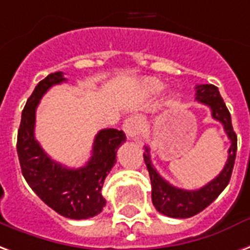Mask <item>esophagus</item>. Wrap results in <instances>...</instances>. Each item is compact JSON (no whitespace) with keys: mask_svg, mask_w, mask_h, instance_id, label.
<instances>
[{"mask_svg":"<svg viewBox=\"0 0 250 250\" xmlns=\"http://www.w3.org/2000/svg\"><path fill=\"white\" fill-rule=\"evenodd\" d=\"M142 120H140L139 116L136 115H131L128 116L127 119L125 120V125H123V130L127 134L128 138L131 139H135L138 138L142 132Z\"/></svg>","mask_w":250,"mask_h":250,"instance_id":"esophagus-1","label":"esophagus"}]
</instances>
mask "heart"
<instances>
[{"label": "heart", "instance_id": "heart-1", "mask_svg": "<svg viewBox=\"0 0 250 250\" xmlns=\"http://www.w3.org/2000/svg\"><path fill=\"white\" fill-rule=\"evenodd\" d=\"M146 88L147 91L149 92H158L163 88V84L159 81H155V79H149L146 82Z\"/></svg>", "mask_w": 250, "mask_h": 250}]
</instances>
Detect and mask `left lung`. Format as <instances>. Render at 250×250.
Returning a JSON list of instances; mask_svg holds the SVG:
<instances>
[{
	"mask_svg": "<svg viewBox=\"0 0 250 250\" xmlns=\"http://www.w3.org/2000/svg\"><path fill=\"white\" fill-rule=\"evenodd\" d=\"M196 101L208 106L212 111V118L220 122L224 125V131L230 140V147L228 149V159L224 166L223 171L220 172L213 180H210L207 186L196 191H187L182 188L171 186L166 182L158 171L153 168L149 148L146 147L143 153L144 162L149 172L151 186H152V203L158 212L166 214L168 217L175 219H188L195 214L200 213L209 204H212L216 197L228 186L232 171H233L236 151H237V136L232 127V120L228 108L220 95L219 88L213 84H197L196 86Z\"/></svg>",
	"mask_w": 250,
	"mask_h": 250,
	"instance_id": "obj_1",
	"label": "left lung"
}]
</instances>
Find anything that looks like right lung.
Masks as SVG:
<instances>
[{
  "instance_id": "1",
  "label": "right lung",
  "mask_w": 250,
  "mask_h": 250,
  "mask_svg": "<svg viewBox=\"0 0 250 250\" xmlns=\"http://www.w3.org/2000/svg\"><path fill=\"white\" fill-rule=\"evenodd\" d=\"M64 81L63 73L57 71L36 86L22 111L17 153L22 175L41 200L63 217L90 219L101 213L106 205L102 187L116 163V151L125 140V135L115 128L99 131L94 140L91 158L81 168H67L51 160L34 136L36 110L43 94Z\"/></svg>"
}]
</instances>
